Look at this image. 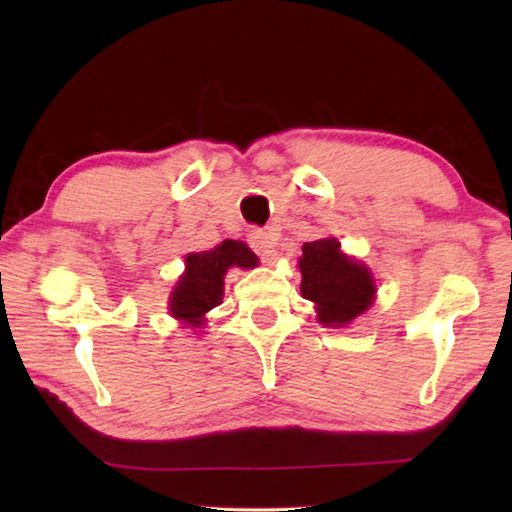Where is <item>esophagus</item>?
Masks as SVG:
<instances>
[{"mask_svg": "<svg viewBox=\"0 0 512 512\" xmlns=\"http://www.w3.org/2000/svg\"><path fill=\"white\" fill-rule=\"evenodd\" d=\"M277 237L270 231H253L250 233V246L255 248V253L264 259V262H275L277 259Z\"/></svg>", "mask_w": 512, "mask_h": 512, "instance_id": "obj_1", "label": "esophagus"}]
</instances>
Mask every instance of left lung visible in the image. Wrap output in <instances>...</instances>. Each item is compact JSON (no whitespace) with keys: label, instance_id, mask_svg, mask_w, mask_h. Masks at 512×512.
I'll return each mask as SVG.
<instances>
[{"label":"left lung","instance_id":"8db88e82","mask_svg":"<svg viewBox=\"0 0 512 512\" xmlns=\"http://www.w3.org/2000/svg\"><path fill=\"white\" fill-rule=\"evenodd\" d=\"M301 295L317 306V319L341 328L372 306L376 284L369 268L347 257L334 237L303 244Z\"/></svg>","mask_w":512,"mask_h":512}]
</instances>
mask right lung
<instances>
[{"mask_svg":"<svg viewBox=\"0 0 512 512\" xmlns=\"http://www.w3.org/2000/svg\"><path fill=\"white\" fill-rule=\"evenodd\" d=\"M184 273L171 292L169 312L184 325L200 328L204 314L220 306L224 297V275L228 268H255L257 255L244 242L224 239L213 250L189 253Z\"/></svg>","mask_w":512,"mask_h":512,"instance_id":"add662e5","label":"right lung"}]
</instances>
